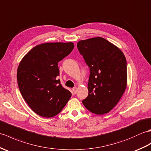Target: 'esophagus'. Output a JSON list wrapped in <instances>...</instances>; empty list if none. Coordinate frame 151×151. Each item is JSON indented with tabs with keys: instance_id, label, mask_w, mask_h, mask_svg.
Returning a JSON list of instances; mask_svg holds the SVG:
<instances>
[{
	"instance_id": "1",
	"label": "esophagus",
	"mask_w": 151,
	"mask_h": 151,
	"mask_svg": "<svg viewBox=\"0 0 151 151\" xmlns=\"http://www.w3.org/2000/svg\"><path fill=\"white\" fill-rule=\"evenodd\" d=\"M72 90H73V93H76V92H77V87H76V86H75V87H73V88H72Z\"/></svg>"
}]
</instances>
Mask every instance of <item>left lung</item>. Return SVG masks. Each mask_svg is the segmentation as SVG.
<instances>
[{"label":"left lung","mask_w":151,"mask_h":151,"mask_svg":"<svg viewBox=\"0 0 151 151\" xmlns=\"http://www.w3.org/2000/svg\"><path fill=\"white\" fill-rule=\"evenodd\" d=\"M77 47L90 68L88 95L83 103L89 111L102 115L109 112L127 88V61L119 48L97 37L78 42Z\"/></svg>","instance_id":"8db88e82"}]
</instances>
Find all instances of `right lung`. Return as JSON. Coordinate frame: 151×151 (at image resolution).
Listing matches in <instances>:
<instances>
[{
  "label": "right lung",
  "mask_w": 151,
  "mask_h": 151,
  "mask_svg": "<svg viewBox=\"0 0 151 151\" xmlns=\"http://www.w3.org/2000/svg\"><path fill=\"white\" fill-rule=\"evenodd\" d=\"M74 48L73 42H46L37 45L20 62L17 73L22 98L38 115L56 116L64 108L72 93L60 80L58 63Z\"/></svg>",
  "instance_id": "1"
}]
</instances>
